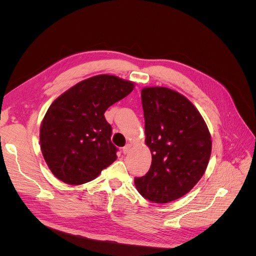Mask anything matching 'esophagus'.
<instances>
[{
	"instance_id": "esophagus-1",
	"label": "esophagus",
	"mask_w": 256,
	"mask_h": 256,
	"mask_svg": "<svg viewBox=\"0 0 256 256\" xmlns=\"http://www.w3.org/2000/svg\"><path fill=\"white\" fill-rule=\"evenodd\" d=\"M130 150H131V144L128 143V144H126L125 146L122 147V152L124 154H128L130 152Z\"/></svg>"
}]
</instances>
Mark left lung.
<instances>
[{"label":"left lung","mask_w":256,"mask_h":256,"mask_svg":"<svg viewBox=\"0 0 256 256\" xmlns=\"http://www.w3.org/2000/svg\"><path fill=\"white\" fill-rule=\"evenodd\" d=\"M141 98L152 166L145 176L134 178V184L143 198L164 204L187 194L202 178L212 136L196 108L178 92L144 88Z\"/></svg>","instance_id":"left-lung-1"}]
</instances>
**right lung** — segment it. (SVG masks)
<instances>
[{"instance_id": "add662e5", "label": "right lung", "mask_w": 256, "mask_h": 256, "mask_svg": "<svg viewBox=\"0 0 256 256\" xmlns=\"http://www.w3.org/2000/svg\"><path fill=\"white\" fill-rule=\"evenodd\" d=\"M134 83L98 74L67 90L49 106L40 125V148L52 174L68 184L88 182L118 158L106 120L109 106L129 95Z\"/></svg>"}]
</instances>
